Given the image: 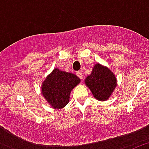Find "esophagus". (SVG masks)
<instances>
[{"instance_id": "obj_1", "label": "esophagus", "mask_w": 149, "mask_h": 149, "mask_svg": "<svg viewBox=\"0 0 149 149\" xmlns=\"http://www.w3.org/2000/svg\"><path fill=\"white\" fill-rule=\"evenodd\" d=\"M76 75H77L80 79H83V74H82V72H80V71L76 72Z\"/></svg>"}]
</instances>
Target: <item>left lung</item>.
Here are the masks:
<instances>
[{"label":"left lung","instance_id":"8db88e82","mask_svg":"<svg viewBox=\"0 0 149 149\" xmlns=\"http://www.w3.org/2000/svg\"><path fill=\"white\" fill-rule=\"evenodd\" d=\"M85 84L96 99L106 101L116 86V79L109 68L96 64L92 74L85 80Z\"/></svg>","mask_w":149,"mask_h":149}]
</instances>
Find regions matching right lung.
I'll use <instances>...</instances> for the list:
<instances>
[{
  "mask_svg": "<svg viewBox=\"0 0 149 149\" xmlns=\"http://www.w3.org/2000/svg\"><path fill=\"white\" fill-rule=\"evenodd\" d=\"M80 81V78L73 74L55 68L43 83L42 93L51 106L61 109L68 103L71 91Z\"/></svg>",
  "mask_w": 149,
  "mask_h": 149,
  "instance_id": "add662e5",
  "label": "right lung"
}]
</instances>
